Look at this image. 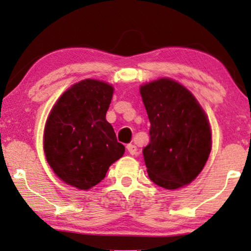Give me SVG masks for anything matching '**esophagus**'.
Masks as SVG:
<instances>
[{"label": "esophagus", "mask_w": 251, "mask_h": 251, "mask_svg": "<svg viewBox=\"0 0 251 251\" xmlns=\"http://www.w3.org/2000/svg\"><path fill=\"white\" fill-rule=\"evenodd\" d=\"M126 149H127V151H128V153H129V154L135 155V154L138 153V149H137V146L133 145V144H128V145L126 146Z\"/></svg>", "instance_id": "esophagus-1"}]
</instances>
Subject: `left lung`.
Returning a JSON list of instances; mask_svg holds the SVG:
<instances>
[{"label":"left lung","mask_w":251,"mask_h":251,"mask_svg":"<svg viewBox=\"0 0 251 251\" xmlns=\"http://www.w3.org/2000/svg\"><path fill=\"white\" fill-rule=\"evenodd\" d=\"M148 112L150 143L143 150L150 179L168 190L196 179L211 151L205 112L188 88L170 77L140 86Z\"/></svg>","instance_id":"1"}]
</instances>
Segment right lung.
Here are the masks:
<instances>
[{
	"label": "right lung",
	"instance_id": "obj_1",
	"mask_svg": "<svg viewBox=\"0 0 251 251\" xmlns=\"http://www.w3.org/2000/svg\"><path fill=\"white\" fill-rule=\"evenodd\" d=\"M113 91L105 81L81 80L63 92L50 109L43 151L54 174L73 188H93L125 152L106 120Z\"/></svg>",
	"mask_w": 251,
	"mask_h": 251
}]
</instances>
